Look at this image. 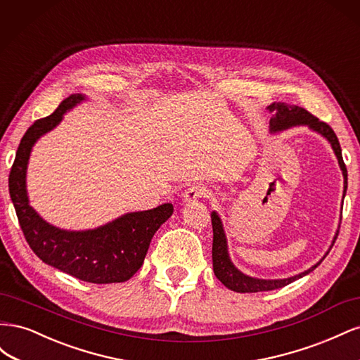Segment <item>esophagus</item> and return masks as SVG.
I'll return each instance as SVG.
<instances>
[{
	"label": "esophagus",
	"mask_w": 360,
	"mask_h": 360,
	"mask_svg": "<svg viewBox=\"0 0 360 360\" xmlns=\"http://www.w3.org/2000/svg\"><path fill=\"white\" fill-rule=\"evenodd\" d=\"M207 197H209V189H207L204 184H192L191 188L184 191V195H183L184 202H192Z\"/></svg>",
	"instance_id": "obj_1"
}]
</instances>
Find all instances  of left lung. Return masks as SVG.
Instances as JSON below:
<instances>
[{"mask_svg": "<svg viewBox=\"0 0 360 360\" xmlns=\"http://www.w3.org/2000/svg\"><path fill=\"white\" fill-rule=\"evenodd\" d=\"M269 110H270V112H274V118L270 120V127L274 132H276V130H282V129H288V127L296 126V124H307L329 139V143L332 144V148L335 151L338 162H340V167L344 174V195H345L347 168H345V163L342 160L340 141H338L333 129L328 123L321 122V120H319L317 117L312 115L307 110H303V108H300V106H292V105H285V103H271L269 106ZM212 226H213V248H212L213 271H214L216 278L219 279L226 288H230L236 292H258V291H270V290L282 288V287L291 284L292 281L308 275L309 271H312L321 263L320 261V263H317L309 270L303 271V274H300V275L288 278V279L266 281V279L250 278V276L243 275L242 271H238L230 261V257H228V252H226V240H225L224 228H222L219 216H217L214 212L212 213ZM338 234H340V231L336 233V236L333 238V243L338 238Z\"/></svg>", "mask_w": 360, "mask_h": 360, "instance_id": "1", "label": "left lung"}]
</instances>
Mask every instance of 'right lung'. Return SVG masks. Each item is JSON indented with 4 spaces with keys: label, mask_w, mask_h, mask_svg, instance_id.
<instances>
[{
    "label": "right lung",
    "mask_w": 360,
    "mask_h": 360,
    "mask_svg": "<svg viewBox=\"0 0 360 360\" xmlns=\"http://www.w3.org/2000/svg\"><path fill=\"white\" fill-rule=\"evenodd\" d=\"M82 99L81 94H70L51 115L36 120L28 127L8 174L10 198L27 243L43 263L91 284L124 282L143 266L151 238L172 214V204L124 214L97 230L75 233L46 224L31 209L27 198L25 171L32 144Z\"/></svg>",
    "instance_id": "add662e5"
}]
</instances>
